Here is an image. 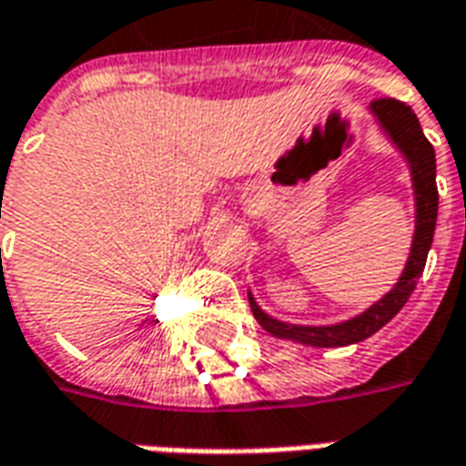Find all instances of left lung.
<instances>
[{"label": "left lung", "mask_w": 466, "mask_h": 466, "mask_svg": "<svg viewBox=\"0 0 466 466\" xmlns=\"http://www.w3.org/2000/svg\"><path fill=\"white\" fill-rule=\"evenodd\" d=\"M370 112L374 115L390 142L404 154L410 164L411 187H414V239H411L410 259L404 264V272L391 287L390 292L374 302L370 309H364L357 317L347 322L327 324V327H309V324H289L279 322L269 314L259 309L249 292V307L257 322L279 339H292V342L309 344V347H347L367 339L371 334L381 329L390 322L394 314L407 304L410 294L417 287V279L424 272L427 254H430L431 239H434V227H437V207H440V194H437V159H434V147L424 137L420 127V119L411 112V106L397 99H374L370 105Z\"/></svg>", "instance_id": "8db88e82"}]
</instances>
